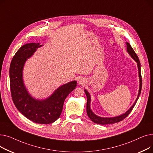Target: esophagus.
I'll return each mask as SVG.
<instances>
[{
  "label": "esophagus",
  "mask_w": 153,
  "mask_h": 153,
  "mask_svg": "<svg viewBox=\"0 0 153 153\" xmlns=\"http://www.w3.org/2000/svg\"><path fill=\"white\" fill-rule=\"evenodd\" d=\"M86 82H87L86 79H85V78H84V77H82V78H81V79H80L79 80L78 84H79V85H84L85 84Z\"/></svg>",
  "instance_id": "1"
}]
</instances>
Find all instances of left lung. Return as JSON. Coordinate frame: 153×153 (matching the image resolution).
I'll use <instances>...</instances> for the list:
<instances>
[{"mask_svg":"<svg viewBox=\"0 0 153 153\" xmlns=\"http://www.w3.org/2000/svg\"><path fill=\"white\" fill-rule=\"evenodd\" d=\"M126 51L130 55L131 57L137 62V66L138 68V74H139V79H140V87H139V91H138V97L136 98L135 102H134L133 105L130 108V109L128 111H126L125 114L120 115L117 117H101L99 116L96 115L94 112L92 111L91 108V95L89 93L86 89H84V92L86 94L87 96V106H86V110H87V114L88 117L90 118V119L92 120V121L94 123H95L99 125H108V124H114L117 122H119L120 121H122L124 118H125L128 115L130 114L133 108H134L135 104L136 102L138 101V99L140 97L141 91V87H142V77H141V64L140 60L138 59V56L136 55V53L133 50L132 47L130 45L129 43L126 42Z\"/></svg>","mask_w":153,"mask_h":153,"instance_id":"8db88e82","label":"left lung"}]
</instances>
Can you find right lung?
<instances>
[{
    "mask_svg": "<svg viewBox=\"0 0 153 153\" xmlns=\"http://www.w3.org/2000/svg\"><path fill=\"white\" fill-rule=\"evenodd\" d=\"M43 45L39 43H27L15 53L11 61L9 76L13 102L20 113L31 121L39 124H50L61 115L67 96L77 85V81L69 82L59 87L48 98L38 100L28 93L24 84L23 70L27 59Z\"/></svg>",
    "mask_w": 153,
    "mask_h": 153,
    "instance_id": "right-lung-1",
    "label": "right lung"
}]
</instances>
